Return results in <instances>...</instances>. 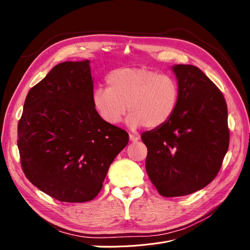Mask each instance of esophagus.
I'll return each instance as SVG.
<instances>
[{"instance_id": "1", "label": "esophagus", "mask_w": 250, "mask_h": 250, "mask_svg": "<svg viewBox=\"0 0 250 250\" xmlns=\"http://www.w3.org/2000/svg\"><path fill=\"white\" fill-rule=\"evenodd\" d=\"M129 139L131 142H137L140 140V137L138 134H129Z\"/></svg>"}]
</instances>
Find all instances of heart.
<instances>
[{"label": "heart", "instance_id": "obj_1", "mask_svg": "<svg viewBox=\"0 0 250 250\" xmlns=\"http://www.w3.org/2000/svg\"><path fill=\"white\" fill-rule=\"evenodd\" d=\"M106 83L107 88H95L92 102L99 117L109 125L119 124L128 107L131 128L144 125L155 129L167 124L178 106L177 81L148 67L116 69L107 75Z\"/></svg>", "mask_w": 250, "mask_h": 250}]
</instances>
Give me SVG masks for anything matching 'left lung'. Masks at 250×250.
<instances>
[{"label": "left lung", "instance_id": "obj_1", "mask_svg": "<svg viewBox=\"0 0 250 250\" xmlns=\"http://www.w3.org/2000/svg\"><path fill=\"white\" fill-rule=\"evenodd\" d=\"M179 102L167 124L142 133L146 171L164 197L201 190L220 171L229 145L228 106L215 83L197 66H173Z\"/></svg>", "mask_w": 250, "mask_h": 250}]
</instances>
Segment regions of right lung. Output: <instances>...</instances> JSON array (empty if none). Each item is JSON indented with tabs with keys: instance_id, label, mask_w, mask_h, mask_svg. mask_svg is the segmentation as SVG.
Here are the masks:
<instances>
[{
	"instance_id": "1",
	"label": "right lung",
	"mask_w": 250,
	"mask_h": 250,
	"mask_svg": "<svg viewBox=\"0 0 250 250\" xmlns=\"http://www.w3.org/2000/svg\"><path fill=\"white\" fill-rule=\"evenodd\" d=\"M93 93L84 60L55 65L26 97L18 125L21 169L30 183L59 201L93 200L129 141L125 130L99 117Z\"/></svg>"
}]
</instances>
